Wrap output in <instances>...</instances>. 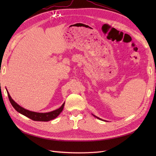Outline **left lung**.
<instances>
[{"mask_svg": "<svg viewBox=\"0 0 156 156\" xmlns=\"http://www.w3.org/2000/svg\"><path fill=\"white\" fill-rule=\"evenodd\" d=\"M92 115H93L94 116V117H95L96 118H97L98 119H99V120H102V119H101V118H99V117H97V116H95L94 115H93V114H92ZM102 121H103V120H102Z\"/></svg>", "mask_w": 156, "mask_h": 156, "instance_id": "obj_1", "label": "left lung"}]
</instances>
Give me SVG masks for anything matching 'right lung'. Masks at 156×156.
I'll return each mask as SVG.
<instances>
[{
	"label": "right lung",
	"mask_w": 156,
	"mask_h": 156,
	"mask_svg": "<svg viewBox=\"0 0 156 156\" xmlns=\"http://www.w3.org/2000/svg\"><path fill=\"white\" fill-rule=\"evenodd\" d=\"M6 91H7V89H6ZM7 94H8V97H9L10 102H11V104L12 105V107H14V108L16 111L19 112V113L25 116V117H27L35 121H49L52 120V119H55L63 111L64 107V104H65V102H64V104H63L59 108L51 112H37L29 111V110H27V109L23 108L22 107H21V106L16 103L15 101H13V99L11 98V96H10L8 91H7Z\"/></svg>",
	"instance_id": "1"
}]
</instances>
